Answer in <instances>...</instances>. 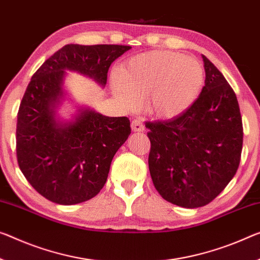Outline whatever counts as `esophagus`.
Listing matches in <instances>:
<instances>
[{
	"instance_id": "obj_1",
	"label": "esophagus",
	"mask_w": 260,
	"mask_h": 260,
	"mask_svg": "<svg viewBox=\"0 0 260 260\" xmlns=\"http://www.w3.org/2000/svg\"><path fill=\"white\" fill-rule=\"evenodd\" d=\"M131 129H133V131H135V133H142V131H144V124L142 119L141 118L134 119V121L131 122Z\"/></svg>"
}]
</instances>
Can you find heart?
Instances as JSON below:
<instances>
[{"mask_svg":"<svg viewBox=\"0 0 260 260\" xmlns=\"http://www.w3.org/2000/svg\"><path fill=\"white\" fill-rule=\"evenodd\" d=\"M205 82L202 63L171 51L136 55L111 75V89L123 106L135 108L146 96L149 113L158 118H174L197 101Z\"/></svg>","mask_w":260,"mask_h":260,"instance_id":"b5f03b06","label":"heart"}]
</instances>
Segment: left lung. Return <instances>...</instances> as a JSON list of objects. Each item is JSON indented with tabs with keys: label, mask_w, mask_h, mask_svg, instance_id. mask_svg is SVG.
<instances>
[{
	"label": "left lung",
	"mask_w": 260,
	"mask_h": 260,
	"mask_svg": "<svg viewBox=\"0 0 260 260\" xmlns=\"http://www.w3.org/2000/svg\"><path fill=\"white\" fill-rule=\"evenodd\" d=\"M206 80L199 98L180 116L146 122L149 169L162 199L183 208L208 205L236 174L243 124L234 89L202 55Z\"/></svg>",
	"instance_id": "left-lung-1"
}]
</instances>
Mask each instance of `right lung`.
Masks as SVG:
<instances>
[{
    "label": "right lung",
    "instance_id": "right-lung-1",
    "mask_svg": "<svg viewBox=\"0 0 260 260\" xmlns=\"http://www.w3.org/2000/svg\"><path fill=\"white\" fill-rule=\"evenodd\" d=\"M130 49L69 44L31 78L18 109L16 152L24 177L50 201L71 206L98 195L115 153L131 134L127 117L105 116L89 108H80L71 121L57 118L66 95V71L105 87L110 65Z\"/></svg>",
    "mask_w": 260,
    "mask_h": 260
}]
</instances>
